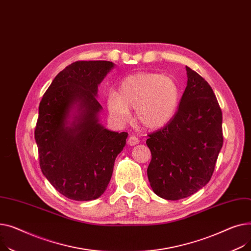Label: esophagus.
Returning a JSON list of instances; mask_svg holds the SVG:
<instances>
[{
  "label": "esophagus",
  "mask_w": 251,
  "mask_h": 251,
  "mask_svg": "<svg viewBox=\"0 0 251 251\" xmlns=\"http://www.w3.org/2000/svg\"><path fill=\"white\" fill-rule=\"evenodd\" d=\"M127 143H128V145H130V146H135V145H138V144L140 143V141H139V139H138L137 137L130 136V137L128 138V140H127Z\"/></svg>",
  "instance_id": "34e87169"
}]
</instances>
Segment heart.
<instances>
[{
	"instance_id": "b5f03b06",
	"label": "heart",
	"mask_w": 251,
	"mask_h": 251,
	"mask_svg": "<svg viewBox=\"0 0 251 251\" xmlns=\"http://www.w3.org/2000/svg\"><path fill=\"white\" fill-rule=\"evenodd\" d=\"M179 89L168 76L141 72L124 78L117 94L110 93L106 107L111 120L123 125L129 119V109H136L138 123L147 129L166 126L177 111Z\"/></svg>"
}]
</instances>
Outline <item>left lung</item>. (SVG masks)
Listing matches in <instances>:
<instances>
[{"mask_svg": "<svg viewBox=\"0 0 251 251\" xmlns=\"http://www.w3.org/2000/svg\"><path fill=\"white\" fill-rule=\"evenodd\" d=\"M186 68L187 85L173 120L146 141L154 193L177 201L196 194L213 175L223 146L222 111L209 83Z\"/></svg>", "mask_w": 251, "mask_h": 251, "instance_id": "1", "label": "left lung"}]
</instances>
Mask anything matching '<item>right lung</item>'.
<instances>
[{
  "instance_id": "add662e5",
  "label": "right lung",
  "mask_w": 251,
  "mask_h": 251,
  "mask_svg": "<svg viewBox=\"0 0 251 251\" xmlns=\"http://www.w3.org/2000/svg\"><path fill=\"white\" fill-rule=\"evenodd\" d=\"M113 67L107 61L73 63L57 74L40 101L34 131L39 165L70 200L92 201L104 193L126 143L127 132L99 123L98 86Z\"/></svg>"
}]
</instances>
